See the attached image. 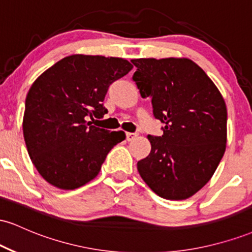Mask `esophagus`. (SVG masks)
I'll return each instance as SVG.
<instances>
[{"instance_id": "esophagus-1", "label": "esophagus", "mask_w": 252, "mask_h": 252, "mask_svg": "<svg viewBox=\"0 0 252 252\" xmlns=\"http://www.w3.org/2000/svg\"><path fill=\"white\" fill-rule=\"evenodd\" d=\"M136 136H137V134H134V132H126V141H129V142H130V141L135 140Z\"/></svg>"}]
</instances>
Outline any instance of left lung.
<instances>
[{
	"instance_id": "obj_1",
	"label": "left lung",
	"mask_w": 252,
	"mask_h": 252,
	"mask_svg": "<svg viewBox=\"0 0 252 252\" xmlns=\"http://www.w3.org/2000/svg\"><path fill=\"white\" fill-rule=\"evenodd\" d=\"M132 80L153 114L164 124L162 136L148 135L149 155L137 170L153 192L184 200L201 189L226 148L227 111L215 83L187 58L132 59Z\"/></svg>"
}]
</instances>
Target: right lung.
Returning <instances> with one entry per match:
<instances>
[{
    "mask_svg": "<svg viewBox=\"0 0 252 252\" xmlns=\"http://www.w3.org/2000/svg\"><path fill=\"white\" fill-rule=\"evenodd\" d=\"M132 68L122 58L73 54L46 70L26 97L24 137L40 175L62 189L82 187L99 173L123 131L91 126L108 112L109 86Z\"/></svg>",
    "mask_w": 252,
    "mask_h": 252,
    "instance_id": "obj_1",
    "label": "right lung"
}]
</instances>
